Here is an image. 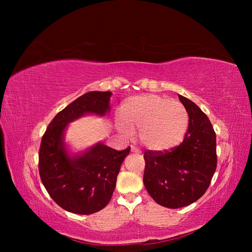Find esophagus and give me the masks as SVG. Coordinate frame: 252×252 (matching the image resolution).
<instances>
[{
    "label": "esophagus",
    "instance_id": "esophagus-1",
    "mask_svg": "<svg viewBox=\"0 0 252 252\" xmlns=\"http://www.w3.org/2000/svg\"><path fill=\"white\" fill-rule=\"evenodd\" d=\"M131 152H134V154H140V150L134 146H131Z\"/></svg>",
    "mask_w": 252,
    "mask_h": 252
}]
</instances>
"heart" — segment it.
Returning a JSON list of instances; mask_svg holds the SVG:
<instances>
[{"label": "heart", "mask_w": 252, "mask_h": 252, "mask_svg": "<svg viewBox=\"0 0 252 252\" xmlns=\"http://www.w3.org/2000/svg\"><path fill=\"white\" fill-rule=\"evenodd\" d=\"M121 131L139 128V138L145 147L154 151H168L183 142L188 131L189 114L184 105L168 97L146 94L132 97L121 106Z\"/></svg>", "instance_id": "1"}]
</instances>
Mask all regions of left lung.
Here are the masks:
<instances>
[{"label": "left lung", "instance_id": "8db88e82", "mask_svg": "<svg viewBox=\"0 0 252 252\" xmlns=\"http://www.w3.org/2000/svg\"><path fill=\"white\" fill-rule=\"evenodd\" d=\"M189 114L183 142L168 151L144 152L143 182L158 205L181 208L206 192L217 169V136L207 116L187 97L179 95Z\"/></svg>", "mask_w": 252, "mask_h": 252}]
</instances>
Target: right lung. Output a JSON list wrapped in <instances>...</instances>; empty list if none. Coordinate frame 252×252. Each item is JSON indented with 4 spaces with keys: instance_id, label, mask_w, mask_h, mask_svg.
<instances>
[{
    "instance_id": "right-lung-1",
    "label": "right lung",
    "mask_w": 252,
    "mask_h": 252,
    "mask_svg": "<svg viewBox=\"0 0 252 252\" xmlns=\"http://www.w3.org/2000/svg\"><path fill=\"white\" fill-rule=\"evenodd\" d=\"M110 91H90L70 103L53 118L45 131L39 152V172L44 187L60 207L91 215L111 199L117 177L130 147L118 151L102 143L84 154L70 157L64 132L70 122L87 113L103 117L110 111Z\"/></svg>"
}]
</instances>
